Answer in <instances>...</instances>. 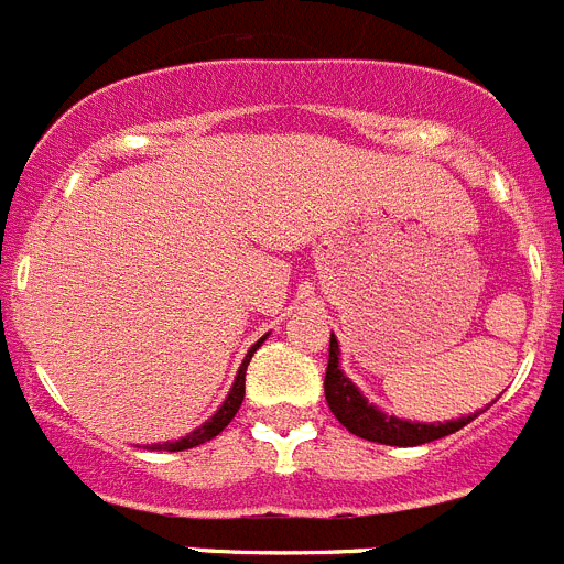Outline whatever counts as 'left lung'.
Listing matches in <instances>:
<instances>
[{"instance_id": "left-lung-1", "label": "left lung", "mask_w": 564, "mask_h": 564, "mask_svg": "<svg viewBox=\"0 0 564 564\" xmlns=\"http://www.w3.org/2000/svg\"><path fill=\"white\" fill-rule=\"evenodd\" d=\"M324 395L326 404L333 410L335 419L349 430V433L361 435L367 442L378 444H392V447H415V444H427L435 438L456 433L473 421V415L458 421H447V424H410V421L392 419L367 404L358 387L349 381L338 367V340L335 335L329 338V364H326V378H324Z\"/></svg>"}]
</instances>
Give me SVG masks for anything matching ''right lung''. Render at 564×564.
Masks as SVG:
<instances>
[{"instance_id": "obj_1", "label": "right lung", "mask_w": 564, "mask_h": 564, "mask_svg": "<svg viewBox=\"0 0 564 564\" xmlns=\"http://www.w3.org/2000/svg\"><path fill=\"white\" fill-rule=\"evenodd\" d=\"M260 344H263V338H260L258 344H254V347L249 349V355H246V358H243V367H240V370H238V378H235V384H231V392H229V395H226L224 406H220V410H217V413L212 415V419L206 421L203 427H197V430H194V433H188L186 438H180V442L154 444V451H172V453H174V451H188V447H197V444H203V442H209V438H215L217 433H224L226 424H229V421L235 419V413H238L240 404H243L246 367H249V361H252L254 349H258Z\"/></svg>"}]
</instances>
